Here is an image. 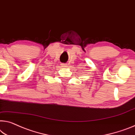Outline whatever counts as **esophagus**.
Here are the masks:
<instances>
[{
	"label": "esophagus",
	"mask_w": 135,
	"mask_h": 135,
	"mask_svg": "<svg viewBox=\"0 0 135 135\" xmlns=\"http://www.w3.org/2000/svg\"><path fill=\"white\" fill-rule=\"evenodd\" d=\"M61 67H62V68H65V67H67V65H66V64H65V63H62V64H61Z\"/></svg>",
	"instance_id": "esophagus-1"
}]
</instances>
